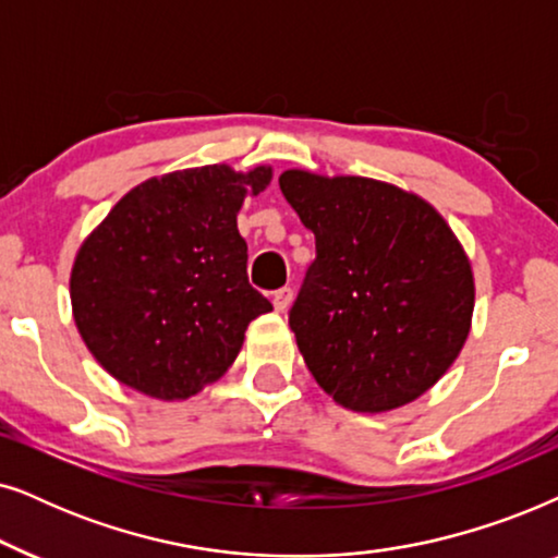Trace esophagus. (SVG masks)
<instances>
[{"instance_id":"34e87169","label":"esophagus","mask_w":558,"mask_h":558,"mask_svg":"<svg viewBox=\"0 0 558 558\" xmlns=\"http://www.w3.org/2000/svg\"><path fill=\"white\" fill-rule=\"evenodd\" d=\"M291 301H293L291 288H280V291L272 293V306H275V311H278V314H286L288 306H291Z\"/></svg>"}]
</instances>
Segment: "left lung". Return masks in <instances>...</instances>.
I'll use <instances>...</instances> for the list:
<instances>
[{"label": "left lung", "mask_w": 558, "mask_h": 558, "mask_svg": "<svg viewBox=\"0 0 558 558\" xmlns=\"http://www.w3.org/2000/svg\"><path fill=\"white\" fill-rule=\"evenodd\" d=\"M280 191L316 236L288 324L324 392L356 413L413 403L472 329L470 257L439 211L362 175L286 170Z\"/></svg>", "instance_id": "1"}]
</instances>
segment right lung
Listing matches in <instances>:
<instances>
[{
    "mask_svg": "<svg viewBox=\"0 0 558 558\" xmlns=\"http://www.w3.org/2000/svg\"><path fill=\"white\" fill-rule=\"evenodd\" d=\"M270 181V166L173 170L124 193L86 236L71 270L73 322L114 380L185 400L232 367L252 318L272 311L250 286L236 229L244 196Z\"/></svg>",
    "mask_w": 558,
    "mask_h": 558,
    "instance_id": "right-lung-1",
    "label": "right lung"
}]
</instances>
